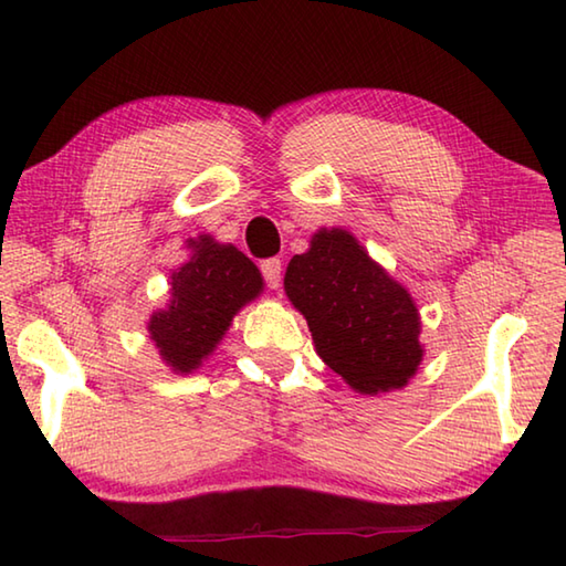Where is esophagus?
<instances>
[{
  "label": "esophagus",
  "instance_id": "34e87169",
  "mask_svg": "<svg viewBox=\"0 0 566 566\" xmlns=\"http://www.w3.org/2000/svg\"><path fill=\"white\" fill-rule=\"evenodd\" d=\"M262 276L264 282L270 290H280L282 284V262L276 260V256H272V260H264L262 262Z\"/></svg>",
  "mask_w": 566,
  "mask_h": 566
}]
</instances>
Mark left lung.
I'll return each instance as SVG.
<instances>
[{"label": "left lung", "instance_id": "obj_1", "mask_svg": "<svg viewBox=\"0 0 566 566\" xmlns=\"http://www.w3.org/2000/svg\"><path fill=\"white\" fill-rule=\"evenodd\" d=\"M284 292L324 364L352 389L379 395L417 375L424 349L415 300L347 229H319L310 249L292 256Z\"/></svg>", "mask_w": 566, "mask_h": 566}]
</instances>
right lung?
<instances>
[{"mask_svg":"<svg viewBox=\"0 0 566 566\" xmlns=\"http://www.w3.org/2000/svg\"><path fill=\"white\" fill-rule=\"evenodd\" d=\"M189 260L171 272L169 304L149 319V339L177 375L199 369L234 314L264 290L256 264L237 247L202 234L189 239Z\"/></svg>","mask_w":566,"mask_h":566,"instance_id":"right-lung-1","label":"right lung"}]
</instances>
